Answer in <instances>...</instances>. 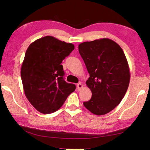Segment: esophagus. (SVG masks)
<instances>
[{"mask_svg": "<svg viewBox=\"0 0 150 150\" xmlns=\"http://www.w3.org/2000/svg\"><path fill=\"white\" fill-rule=\"evenodd\" d=\"M77 90L80 91L81 89L83 88V85H82L81 82H79V83L77 84Z\"/></svg>", "mask_w": 150, "mask_h": 150, "instance_id": "obj_1", "label": "esophagus"}]
</instances>
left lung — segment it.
Wrapping results in <instances>:
<instances>
[{
    "label": "left lung",
    "mask_w": 150,
    "mask_h": 150,
    "mask_svg": "<svg viewBox=\"0 0 150 150\" xmlns=\"http://www.w3.org/2000/svg\"><path fill=\"white\" fill-rule=\"evenodd\" d=\"M79 52L90 74L86 83L92 93L83 104L92 113L103 115L119 104L128 90V61L119 44L106 38L82 42Z\"/></svg>",
    "instance_id": "8db88e82"
}]
</instances>
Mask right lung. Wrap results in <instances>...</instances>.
<instances>
[{
	"label": "right lung",
	"mask_w": 150,
	"mask_h": 150,
	"mask_svg": "<svg viewBox=\"0 0 150 150\" xmlns=\"http://www.w3.org/2000/svg\"><path fill=\"white\" fill-rule=\"evenodd\" d=\"M74 49L71 43L52 36L36 40L27 49L21 66L22 85L28 100L39 112H55L75 91V85L64 79L61 65Z\"/></svg>",
	"instance_id": "add662e5"
}]
</instances>
